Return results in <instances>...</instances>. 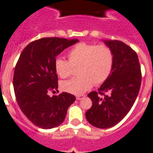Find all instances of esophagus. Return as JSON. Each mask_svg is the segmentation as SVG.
Returning a JSON list of instances; mask_svg holds the SVG:
<instances>
[{"mask_svg":"<svg viewBox=\"0 0 153 153\" xmlns=\"http://www.w3.org/2000/svg\"><path fill=\"white\" fill-rule=\"evenodd\" d=\"M85 98V95H83V94H81V95H77L76 96V99L77 100H82V99H83V98Z\"/></svg>","mask_w":153,"mask_h":153,"instance_id":"1","label":"esophagus"}]
</instances>
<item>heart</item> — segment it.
<instances>
[{
    "instance_id": "heart-1",
    "label": "heart",
    "mask_w": 153,
    "mask_h": 153,
    "mask_svg": "<svg viewBox=\"0 0 153 153\" xmlns=\"http://www.w3.org/2000/svg\"><path fill=\"white\" fill-rule=\"evenodd\" d=\"M68 61L57 59L55 61V70L61 79L72 74L73 67H77L74 79L62 82V91L82 94L92 86H98L106 81L111 74L114 66V53L105 44L80 43L74 46L67 55Z\"/></svg>"
}]
</instances>
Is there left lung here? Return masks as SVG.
<instances>
[{
    "instance_id": "left-lung-1",
    "label": "left lung",
    "mask_w": 153,
    "mask_h": 153,
    "mask_svg": "<svg viewBox=\"0 0 153 153\" xmlns=\"http://www.w3.org/2000/svg\"><path fill=\"white\" fill-rule=\"evenodd\" d=\"M114 53L111 74L88 97L92 106L86 113L89 123L99 128L116 126L127 115L140 91L141 71L137 53L119 40H104Z\"/></svg>"
}]
</instances>
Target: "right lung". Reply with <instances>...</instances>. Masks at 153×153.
Instances as JSON below:
<instances>
[{"label": "right lung", "instance_id": "right-lung-1", "mask_svg": "<svg viewBox=\"0 0 153 153\" xmlns=\"http://www.w3.org/2000/svg\"><path fill=\"white\" fill-rule=\"evenodd\" d=\"M78 42L59 37L37 39L25 47L16 62L13 75L16 99L23 114L39 128L48 129L62 124L75 101L73 94L66 92L52 97L48 93L58 89L56 56Z\"/></svg>", "mask_w": 153, "mask_h": 153}]
</instances>
